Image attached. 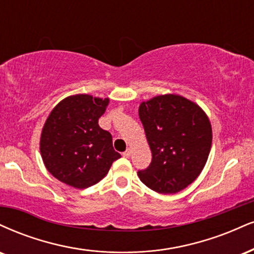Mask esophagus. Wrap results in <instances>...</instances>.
Returning a JSON list of instances; mask_svg holds the SVG:
<instances>
[{
	"mask_svg": "<svg viewBox=\"0 0 254 254\" xmlns=\"http://www.w3.org/2000/svg\"><path fill=\"white\" fill-rule=\"evenodd\" d=\"M123 156L127 157V158L131 156V150H130V149H127V150H125V151L123 152Z\"/></svg>",
	"mask_w": 254,
	"mask_h": 254,
	"instance_id": "34e87169",
	"label": "esophagus"
}]
</instances>
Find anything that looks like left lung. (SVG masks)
Wrapping results in <instances>:
<instances>
[{"mask_svg":"<svg viewBox=\"0 0 254 254\" xmlns=\"http://www.w3.org/2000/svg\"><path fill=\"white\" fill-rule=\"evenodd\" d=\"M138 112L152 154L149 167L138 172L140 181L161 194L182 190L200 175L208 158V117L196 104L176 94L143 102Z\"/></svg>","mask_w":254,"mask_h":254,"instance_id":"8db88e82","label":"left lung"}]
</instances>
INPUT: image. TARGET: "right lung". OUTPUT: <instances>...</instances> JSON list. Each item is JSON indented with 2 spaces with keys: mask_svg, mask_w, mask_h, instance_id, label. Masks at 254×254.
I'll list each match as a JSON object with an SVG mask.
<instances>
[{
  "mask_svg": "<svg viewBox=\"0 0 254 254\" xmlns=\"http://www.w3.org/2000/svg\"><path fill=\"white\" fill-rule=\"evenodd\" d=\"M109 99L88 94L67 97L52 110L40 140L47 170L59 181L84 189L99 182L121 154L112 146V136L98 119Z\"/></svg>",
  "mask_w": 254,
  "mask_h": 254,
  "instance_id": "add662e5",
  "label": "right lung"
}]
</instances>
